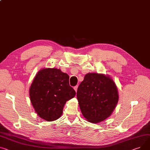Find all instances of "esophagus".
Segmentation results:
<instances>
[{
  "instance_id": "34e87169",
  "label": "esophagus",
  "mask_w": 150,
  "mask_h": 150,
  "mask_svg": "<svg viewBox=\"0 0 150 150\" xmlns=\"http://www.w3.org/2000/svg\"><path fill=\"white\" fill-rule=\"evenodd\" d=\"M74 90L75 91V92H77V88H78V86H75L74 87Z\"/></svg>"
}]
</instances>
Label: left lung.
<instances>
[{
	"label": "left lung",
	"mask_w": 150,
	"mask_h": 150,
	"mask_svg": "<svg viewBox=\"0 0 150 150\" xmlns=\"http://www.w3.org/2000/svg\"><path fill=\"white\" fill-rule=\"evenodd\" d=\"M76 96L83 115L93 123L100 122L110 116L119 99L112 79L95 73L85 75L78 87Z\"/></svg>",
	"instance_id": "left-lung-1"
}]
</instances>
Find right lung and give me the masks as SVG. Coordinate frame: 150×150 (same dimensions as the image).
<instances>
[{
  "label": "right lung",
  "mask_w": 150,
  "mask_h": 150,
  "mask_svg": "<svg viewBox=\"0 0 150 150\" xmlns=\"http://www.w3.org/2000/svg\"><path fill=\"white\" fill-rule=\"evenodd\" d=\"M75 94L69 85V75L55 68L40 71L29 89L30 99L35 112L47 121L60 117L66 101Z\"/></svg>",
  "instance_id": "1"
}]
</instances>
